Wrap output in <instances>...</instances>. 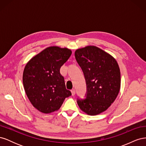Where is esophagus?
Wrapping results in <instances>:
<instances>
[{
	"label": "esophagus",
	"mask_w": 146,
	"mask_h": 146,
	"mask_svg": "<svg viewBox=\"0 0 146 146\" xmlns=\"http://www.w3.org/2000/svg\"><path fill=\"white\" fill-rule=\"evenodd\" d=\"M71 93H72V96H74L75 94H76V91H75L74 89H72V90H71Z\"/></svg>",
	"instance_id": "esophagus-1"
}]
</instances>
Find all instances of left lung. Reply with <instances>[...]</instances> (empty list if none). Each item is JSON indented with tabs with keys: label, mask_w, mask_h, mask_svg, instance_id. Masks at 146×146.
<instances>
[{
	"label": "left lung",
	"mask_w": 146,
	"mask_h": 146,
	"mask_svg": "<svg viewBox=\"0 0 146 146\" xmlns=\"http://www.w3.org/2000/svg\"><path fill=\"white\" fill-rule=\"evenodd\" d=\"M75 56L87 85L86 98L78 99V105L88 115H98L111 106L120 91L119 65L113 56L94 46L77 49Z\"/></svg>",
	"instance_id": "obj_1"
}]
</instances>
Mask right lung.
Instances as JSON below:
<instances>
[{
  "label": "right lung",
  "mask_w": 146,
  "mask_h": 146,
  "mask_svg": "<svg viewBox=\"0 0 146 146\" xmlns=\"http://www.w3.org/2000/svg\"><path fill=\"white\" fill-rule=\"evenodd\" d=\"M71 54L68 48L50 46L26 64L23 76L24 90L30 103L40 112L57 111L64 99L71 96L60 71Z\"/></svg>",
  "instance_id": "obj_1"
}]
</instances>
